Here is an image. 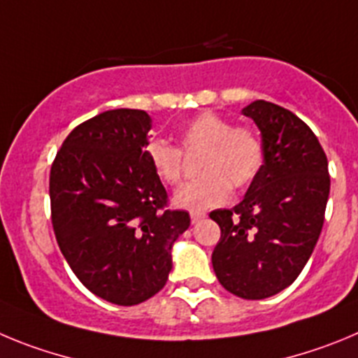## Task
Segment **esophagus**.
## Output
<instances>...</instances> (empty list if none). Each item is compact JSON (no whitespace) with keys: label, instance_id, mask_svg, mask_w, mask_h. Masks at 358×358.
Instances as JSON below:
<instances>
[{"label":"esophagus","instance_id":"1","mask_svg":"<svg viewBox=\"0 0 358 358\" xmlns=\"http://www.w3.org/2000/svg\"><path fill=\"white\" fill-rule=\"evenodd\" d=\"M203 217H207V214H205V212H191L192 223H198V221H201Z\"/></svg>","mask_w":358,"mask_h":358}]
</instances>
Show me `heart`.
I'll list each match as a JSON object with an SVG mask.
<instances>
[{
    "mask_svg": "<svg viewBox=\"0 0 358 358\" xmlns=\"http://www.w3.org/2000/svg\"><path fill=\"white\" fill-rule=\"evenodd\" d=\"M178 146L153 139L146 146V159L157 178L166 185H178L183 176V155L203 151L198 173L175 194V205L185 210H205L230 201L231 187L244 191L259 178L266 160L262 135L253 127H235L234 121L214 112H201L187 119L178 130Z\"/></svg>",
    "mask_w": 358,
    "mask_h": 358,
    "instance_id": "obj_1",
    "label": "heart"
}]
</instances>
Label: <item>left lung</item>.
<instances>
[{
  "label": "left lung",
  "instance_id": "left-lung-1",
  "mask_svg": "<svg viewBox=\"0 0 358 358\" xmlns=\"http://www.w3.org/2000/svg\"><path fill=\"white\" fill-rule=\"evenodd\" d=\"M243 114L260 128L266 160L237 207L210 212L221 228L212 266L228 292L264 299L289 287L310 259L330 175L317 137L291 110L257 99Z\"/></svg>",
  "mask_w": 358,
  "mask_h": 358
}]
</instances>
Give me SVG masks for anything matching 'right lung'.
<instances>
[{
    "instance_id": "obj_1",
    "label": "right lung",
    "mask_w": 358,
    "mask_h": 358,
    "mask_svg": "<svg viewBox=\"0 0 358 358\" xmlns=\"http://www.w3.org/2000/svg\"><path fill=\"white\" fill-rule=\"evenodd\" d=\"M151 117L115 108L80 123L50 173L51 224L62 255L92 294L131 307L155 296L171 271V246L189 228L169 208L146 159Z\"/></svg>"
}]
</instances>
